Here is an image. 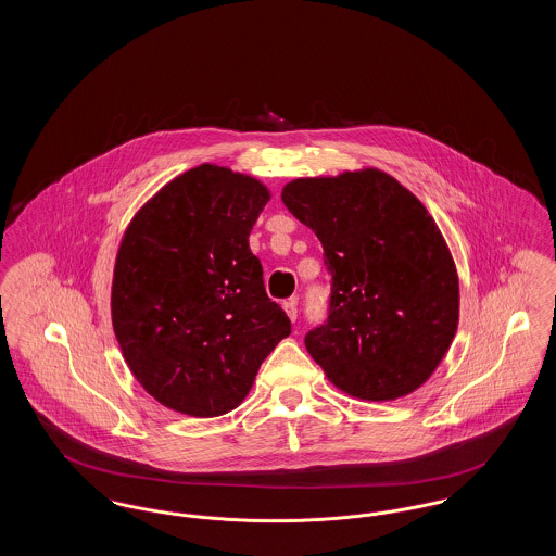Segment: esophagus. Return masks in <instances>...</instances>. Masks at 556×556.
Listing matches in <instances>:
<instances>
[{"label": "esophagus", "mask_w": 556, "mask_h": 556, "mask_svg": "<svg viewBox=\"0 0 556 556\" xmlns=\"http://www.w3.org/2000/svg\"><path fill=\"white\" fill-rule=\"evenodd\" d=\"M283 308H286V313H288V317H290L291 320L298 318V300H295V298L283 302Z\"/></svg>", "instance_id": "esophagus-1"}]
</instances>
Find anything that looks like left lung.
I'll return each mask as SVG.
<instances>
[{"mask_svg":"<svg viewBox=\"0 0 556 556\" xmlns=\"http://www.w3.org/2000/svg\"><path fill=\"white\" fill-rule=\"evenodd\" d=\"M281 200L315 231L331 273L329 317L306 333L308 354L361 400L421 388L458 325L456 266L427 208L377 168L295 179Z\"/></svg>","mask_w":556,"mask_h":556,"instance_id":"8db88e82","label":"left lung"}]
</instances>
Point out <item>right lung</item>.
Returning <instances> with one entry per match:
<instances>
[{
  "label": "right lung",
  "instance_id": "right-lung-1",
  "mask_svg": "<svg viewBox=\"0 0 556 556\" xmlns=\"http://www.w3.org/2000/svg\"><path fill=\"white\" fill-rule=\"evenodd\" d=\"M268 200L254 177L200 164L146 202L121 241L114 333L135 379L177 413L233 410L291 333L248 243Z\"/></svg>",
  "mask_w": 556,
  "mask_h": 556
}]
</instances>
